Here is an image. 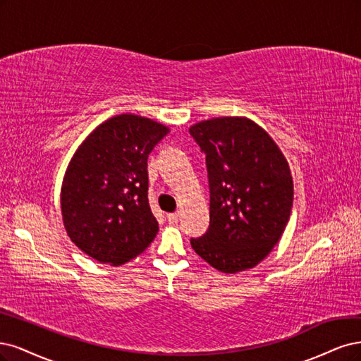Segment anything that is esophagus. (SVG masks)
Instances as JSON below:
<instances>
[{
  "label": "esophagus",
  "instance_id": "esophagus-1",
  "mask_svg": "<svg viewBox=\"0 0 361 361\" xmlns=\"http://www.w3.org/2000/svg\"><path fill=\"white\" fill-rule=\"evenodd\" d=\"M166 219H168V222H169V224H172V225H173V224H177V222H178L180 214H178V213H171V214H168V217H166Z\"/></svg>",
  "mask_w": 361,
  "mask_h": 361
}]
</instances>
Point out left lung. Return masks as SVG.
Instances as JSON below:
<instances>
[{"mask_svg":"<svg viewBox=\"0 0 361 361\" xmlns=\"http://www.w3.org/2000/svg\"><path fill=\"white\" fill-rule=\"evenodd\" d=\"M189 133L205 154L210 226L190 240L202 259L224 273L261 262L276 246L293 207V178L273 139L241 117L197 123Z\"/></svg>","mask_w":361,"mask_h":361,"instance_id":"1","label":"left lung"}]
</instances>
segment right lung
Here are the masks:
<instances>
[{
	"instance_id": "obj_1",
	"label": "right lung",
	"mask_w": 361,
	"mask_h": 361,
	"mask_svg": "<svg viewBox=\"0 0 361 361\" xmlns=\"http://www.w3.org/2000/svg\"><path fill=\"white\" fill-rule=\"evenodd\" d=\"M168 127L123 114L92 132L63 181L61 210L68 237L103 264L121 265L142 253L159 224L148 202L147 159Z\"/></svg>"
}]
</instances>
